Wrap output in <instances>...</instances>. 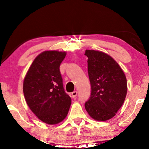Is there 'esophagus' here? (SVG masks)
Returning a JSON list of instances; mask_svg holds the SVG:
<instances>
[{
    "mask_svg": "<svg viewBox=\"0 0 149 149\" xmlns=\"http://www.w3.org/2000/svg\"><path fill=\"white\" fill-rule=\"evenodd\" d=\"M77 95V92L76 91H75L72 93V97L73 98H75V97H76Z\"/></svg>",
    "mask_w": 149,
    "mask_h": 149,
    "instance_id": "esophagus-1",
    "label": "esophagus"
}]
</instances>
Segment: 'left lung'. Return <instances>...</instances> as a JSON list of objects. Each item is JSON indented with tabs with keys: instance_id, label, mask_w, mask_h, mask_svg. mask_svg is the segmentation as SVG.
I'll return each instance as SVG.
<instances>
[{
	"instance_id": "1",
	"label": "left lung",
	"mask_w": 149,
	"mask_h": 149,
	"mask_svg": "<svg viewBox=\"0 0 149 149\" xmlns=\"http://www.w3.org/2000/svg\"><path fill=\"white\" fill-rule=\"evenodd\" d=\"M91 94L85 108L99 122L111 119L122 107L127 95V79L119 64L102 51L86 50Z\"/></svg>"
}]
</instances>
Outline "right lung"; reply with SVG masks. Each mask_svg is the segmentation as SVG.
I'll return each mask as SVG.
<instances>
[{
    "instance_id": "add662e5",
    "label": "right lung",
    "mask_w": 149,
    "mask_h": 149,
    "mask_svg": "<svg viewBox=\"0 0 149 149\" xmlns=\"http://www.w3.org/2000/svg\"><path fill=\"white\" fill-rule=\"evenodd\" d=\"M65 51L46 50L35 58L24 79V97L34 114L42 122L55 125L67 116L72 99L65 93L60 65Z\"/></svg>"
}]
</instances>
